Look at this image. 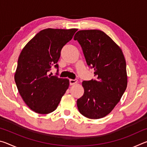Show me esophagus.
I'll list each match as a JSON object with an SVG mask.
<instances>
[{"label":"esophagus","instance_id":"esophagus-1","mask_svg":"<svg viewBox=\"0 0 147 147\" xmlns=\"http://www.w3.org/2000/svg\"><path fill=\"white\" fill-rule=\"evenodd\" d=\"M77 83V80L76 79H70L69 80V84H70L71 86H73L74 84H75Z\"/></svg>","mask_w":147,"mask_h":147}]
</instances>
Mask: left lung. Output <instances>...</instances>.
<instances>
[{
  "label": "left lung",
  "instance_id": "8db88e82",
  "mask_svg": "<svg viewBox=\"0 0 147 147\" xmlns=\"http://www.w3.org/2000/svg\"><path fill=\"white\" fill-rule=\"evenodd\" d=\"M82 49L86 63L93 68L96 79L83 81L84 93L77 100L82 115L102 118L113 110L127 87L126 65L121 49L98 30L77 32L74 37Z\"/></svg>",
  "mask_w": 147,
  "mask_h": 147
}]
</instances>
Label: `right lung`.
Listing matches in <instances>:
<instances>
[{"instance_id":"obj_1","label":"right lung","mask_w":147,"mask_h":147,"mask_svg":"<svg viewBox=\"0 0 147 147\" xmlns=\"http://www.w3.org/2000/svg\"><path fill=\"white\" fill-rule=\"evenodd\" d=\"M78 30L47 28L37 34L20 54L15 82L24 102L32 110L47 114L57 108L69 86L67 78L49 74L57 63L63 47Z\"/></svg>"}]
</instances>
